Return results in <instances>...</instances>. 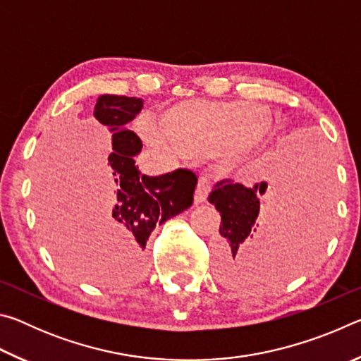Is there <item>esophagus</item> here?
Segmentation results:
<instances>
[{"instance_id":"1","label":"esophagus","mask_w":361,"mask_h":361,"mask_svg":"<svg viewBox=\"0 0 361 361\" xmlns=\"http://www.w3.org/2000/svg\"><path fill=\"white\" fill-rule=\"evenodd\" d=\"M210 181L207 178H200L197 183V188H195V192H194V204H202L207 200L210 194Z\"/></svg>"}]
</instances>
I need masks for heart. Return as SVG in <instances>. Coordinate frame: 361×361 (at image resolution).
I'll return each instance as SVG.
<instances>
[{"label":"heart","mask_w":361,"mask_h":361,"mask_svg":"<svg viewBox=\"0 0 361 361\" xmlns=\"http://www.w3.org/2000/svg\"><path fill=\"white\" fill-rule=\"evenodd\" d=\"M159 130L162 136L154 127H148L146 137L154 143L167 138L186 154L212 152L228 164L252 154L266 142L272 130V116L264 106L237 100H192L164 109Z\"/></svg>","instance_id":"obj_1"}]
</instances>
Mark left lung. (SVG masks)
<instances>
[{
    "label": "left lung",
    "instance_id": "left-lung-1",
    "mask_svg": "<svg viewBox=\"0 0 361 361\" xmlns=\"http://www.w3.org/2000/svg\"><path fill=\"white\" fill-rule=\"evenodd\" d=\"M296 157L283 152L277 159L269 188L267 181L247 188L231 178L213 188L209 202L221 215L215 269L223 285H259L290 269L304 250L329 194L323 178L302 170ZM261 208L265 215L258 217Z\"/></svg>",
    "mask_w": 361,
    "mask_h": 361
}]
</instances>
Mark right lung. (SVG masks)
I'll return each mask as SVG.
<instances>
[{
	"instance_id": "1",
	"label": "right lung",
	"mask_w": 361,
	"mask_h": 361,
	"mask_svg": "<svg viewBox=\"0 0 361 361\" xmlns=\"http://www.w3.org/2000/svg\"><path fill=\"white\" fill-rule=\"evenodd\" d=\"M142 108L143 100L137 97L102 95L94 109L95 119L113 133L108 169L113 173L114 194L111 207L105 213V234L116 253H121L132 277L145 272L143 252L156 224L189 209L197 185V176L188 169L148 176L135 167L133 156L142 151L143 145L126 124L135 119Z\"/></svg>"
}]
</instances>
